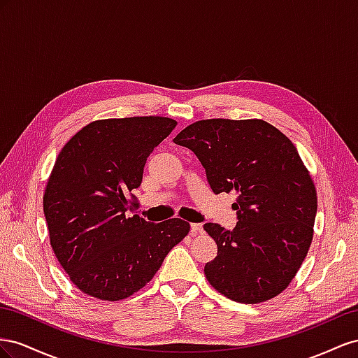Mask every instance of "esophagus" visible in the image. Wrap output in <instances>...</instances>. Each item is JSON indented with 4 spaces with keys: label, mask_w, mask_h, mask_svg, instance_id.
Listing matches in <instances>:
<instances>
[{
    "label": "esophagus",
    "mask_w": 358,
    "mask_h": 358,
    "mask_svg": "<svg viewBox=\"0 0 358 358\" xmlns=\"http://www.w3.org/2000/svg\"><path fill=\"white\" fill-rule=\"evenodd\" d=\"M202 231H203V228H202L201 223H192V224H190V232H192V234H199V232H202Z\"/></svg>",
    "instance_id": "obj_1"
}]
</instances>
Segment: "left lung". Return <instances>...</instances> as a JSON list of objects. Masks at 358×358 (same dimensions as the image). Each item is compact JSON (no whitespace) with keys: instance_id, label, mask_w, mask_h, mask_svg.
Returning a JSON list of instances; mask_svg holds the SVG:
<instances>
[{"instance_id":"8db88e82","label":"left lung","mask_w":358,"mask_h":358,"mask_svg":"<svg viewBox=\"0 0 358 358\" xmlns=\"http://www.w3.org/2000/svg\"><path fill=\"white\" fill-rule=\"evenodd\" d=\"M173 142L195 152L216 195H237L236 228L203 224L217 244L203 267L211 287L238 303L275 297L308 255L318 206L297 148L262 120L196 121Z\"/></svg>"}]
</instances>
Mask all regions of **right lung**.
<instances>
[{
	"instance_id": "1",
	"label": "right lung",
	"mask_w": 358,
	"mask_h": 358,
	"mask_svg": "<svg viewBox=\"0 0 358 358\" xmlns=\"http://www.w3.org/2000/svg\"><path fill=\"white\" fill-rule=\"evenodd\" d=\"M176 126L166 117L99 120L59 151L43 196L50 246L91 297L118 301L144 288L190 231L181 219L126 214L147 157Z\"/></svg>"
}]
</instances>
